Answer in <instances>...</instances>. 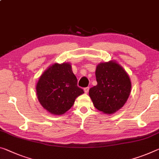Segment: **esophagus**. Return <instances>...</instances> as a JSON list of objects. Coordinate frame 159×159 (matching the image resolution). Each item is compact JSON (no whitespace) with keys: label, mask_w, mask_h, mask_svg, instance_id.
I'll use <instances>...</instances> for the list:
<instances>
[{"label":"esophagus","mask_w":159,"mask_h":159,"mask_svg":"<svg viewBox=\"0 0 159 159\" xmlns=\"http://www.w3.org/2000/svg\"><path fill=\"white\" fill-rule=\"evenodd\" d=\"M84 92H85V93H89V87H87V88H85V89H84Z\"/></svg>","instance_id":"34e87169"}]
</instances>
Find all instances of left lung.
<instances>
[{"label":"left lung","instance_id":"1","mask_svg":"<svg viewBox=\"0 0 159 159\" xmlns=\"http://www.w3.org/2000/svg\"><path fill=\"white\" fill-rule=\"evenodd\" d=\"M95 76L98 84L89 90L93 105L105 114H114L124 106L130 95L129 75L117 61L110 60L98 64Z\"/></svg>","mask_w":159,"mask_h":159}]
</instances>
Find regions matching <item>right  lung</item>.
I'll return each instance as SVG.
<instances>
[{"label": "right lung", "instance_id": "1", "mask_svg": "<svg viewBox=\"0 0 159 159\" xmlns=\"http://www.w3.org/2000/svg\"><path fill=\"white\" fill-rule=\"evenodd\" d=\"M70 63H54L41 75L36 85L37 98L44 109L54 115H64L84 93L78 87Z\"/></svg>", "mask_w": 159, "mask_h": 159}]
</instances>
